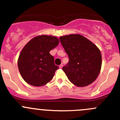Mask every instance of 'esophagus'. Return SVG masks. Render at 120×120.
I'll list each match as a JSON object with an SVG mask.
<instances>
[{"mask_svg": "<svg viewBox=\"0 0 120 120\" xmlns=\"http://www.w3.org/2000/svg\"><path fill=\"white\" fill-rule=\"evenodd\" d=\"M59 67H60V69L62 68V67H63V65H62V64H61V65H60V66H59Z\"/></svg>", "mask_w": 120, "mask_h": 120, "instance_id": "esophagus-1", "label": "esophagus"}]
</instances>
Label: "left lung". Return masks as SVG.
Returning <instances> with one entry per match:
<instances>
[{
  "label": "left lung",
  "mask_w": 120,
  "mask_h": 120,
  "mask_svg": "<svg viewBox=\"0 0 120 120\" xmlns=\"http://www.w3.org/2000/svg\"><path fill=\"white\" fill-rule=\"evenodd\" d=\"M60 42L69 57L62 68L71 82L78 87L92 83L101 67V55L99 48L79 34L60 37Z\"/></svg>",
  "instance_id": "left-lung-1"
}]
</instances>
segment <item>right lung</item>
<instances>
[{"label":"right lung","instance_id":"obj_1","mask_svg":"<svg viewBox=\"0 0 120 120\" xmlns=\"http://www.w3.org/2000/svg\"><path fill=\"white\" fill-rule=\"evenodd\" d=\"M59 44L58 38L46 35L31 40L22 48L18 68L24 80L31 85L41 86L50 82L59 67L49 54Z\"/></svg>","mask_w":120,"mask_h":120}]
</instances>
